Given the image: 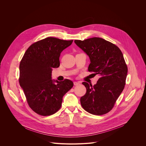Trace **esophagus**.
<instances>
[{
  "mask_svg": "<svg viewBox=\"0 0 146 146\" xmlns=\"http://www.w3.org/2000/svg\"><path fill=\"white\" fill-rule=\"evenodd\" d=\"M80 85V82H74V85L75 86H78Z\"/></svg>",
  "mask_w": 146,
  "mask_h": 146,
  "instance_id": "obj_1",
  "label": "esophagus"
}]
</instances>
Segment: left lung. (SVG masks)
<instances>
[{
  "instance_id": "1",
  "label": "left lung",
  "mask_w": 146,
  "mask_h": 146,
  "mask_svg": "<svg viewBox=\"0 0 146 146\" xmlns=\"http://www.w3.org/2000/svg\"><path fill=\"white\" fill-rule=\"evenodd\" d=\"M74 42L89 57V72L100 76L94 86L82 83L86 93L80 98L81 105L96 115L108 113L125 85L128 68L123 54L117 46L101 38L74 40Z\"/></svg>"
}]
</instances>
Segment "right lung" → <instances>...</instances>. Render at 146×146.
<instances>
[{"label": "right lung", "mask_w": 146, "mask_h": 146, "mask_svg": "<svg viewBox=\"0 0 146 146\" xmlns=\"http://www.w3.org/2000/svg\"><path fill=\"white\" fill-rule=\"evenodd\" d=\"M73 40L48 37L33 44L19 64V84L30 108L36 113L48 116L61 108L63 96L73 86L72 81L52 80L53 68L60 66V54Z\"/></svg>", "instance_id": "obj_1"}]
</instances>
